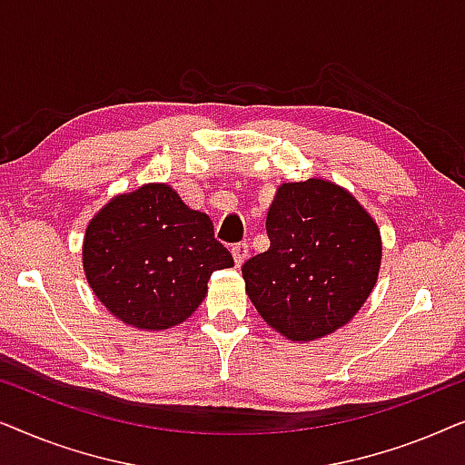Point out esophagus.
<instances>
[{
    "label": "esophagus",
    "instance_id": "obj_1",
    "mask_svg": "<svg viewBox=\"0 0 465 465\" xmlns=\"http://www.w3.org/2000/svg\"><path fill=\"white\" fill-rule=\"evenodd\" d=\"M247 253H250V245L247 243H237V245H232V258H234V264L237 266H241L245 262V258H247Z\"/></svg>",
    "mask_w": 465,
    "mask_h": 465
}]
</instances>
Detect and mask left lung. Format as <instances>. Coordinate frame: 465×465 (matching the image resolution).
I'll use <instances>...</instances> for the list:
<instances>
[{"instance_id": "1", "label": "left lung", "mask_w": 465, "mask_h": 465, "mask_svg": "<svg viewBox=\"0 0 465 465\" xmlns=\"http://www.w3.org/2000/svg\"><path fill=\"white\" fill-rule=\"evenodd\" d=\"M266 234L269 250L241 271L247 296L272 330L298 342L323 339L364 307L383 245L377 222L349 190L320 177L282 183Z\"/></svg>"}]
</instances>
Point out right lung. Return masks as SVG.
I'll return each instance as SVG.
<instances>
[{"mask_svg": "<svg viewBox=\"0 0 465 465\" xmlns=\"http://www.w3.org/2000/svg\"><path fill=\"white\" fill-rule=\"evenodd\" d=\"M82 266L116 320L167 330L199 309L212 272L234 260L213 237L207 213L190 209L169 183H143L114 196L88 222Z\"/></svg>", "mask_w": 465, "mask_h": 465, "instance_id": "obj_1", "label": "right lung"}]
</instances>
